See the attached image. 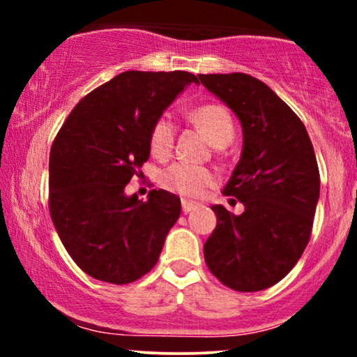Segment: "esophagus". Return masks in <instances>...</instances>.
<instances>
[{
	"mask_svg": "<svg viewBox=\"0 0 357 357\" xmlns=\"http://www.w3.org/2000/svg\"><path fill=\"white\" fill-rule=\"evenodd\" d=\"M181 206H183V211H184V213H190V211L195 210L196 206H198V203L190 202V199H183V202H181Z\"/></svg>",
	"mask_w": 357,
	"mask_h": 357,
	"instance_id": "1",
	"label": "esophagus"
}]
</instances>
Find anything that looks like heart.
I'll return each instance as SVG.
<instances>
[{
	"label": "heart",
	"instance_id": "heart-1",
	"mask_svg": "<svg viewBox=\"0 0 357 357\" xmlns=\"http://www.w3.org/2000/svg\"><path fill=\"white\" fill-rule=\"evenodd\" d=\"M191 121L199 126L215 146L223 147L235 136V124L231 114L220 104H203L192 109ZM176 126L167 116L159 117L151 127L149 147L158 159L169 158L174 149ZM161 183L166 190L183 196H199L210 184L215 183V173L208 167L190 162H174L161 174Z\"/></svg>",
	"mask_w": 357,
	"mask_h": 357
}]
</instances>
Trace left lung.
<instances>
[{"instance_id":"8db88e82","label":"left lung","mask_w":357,"mask_h":357,"mask_svg":"<svg viewBox=\"0 0 357 357\" xmlns=\"http://www.w3.org/2000/svg\"><path fill=\"white\" fill-rule=\"evenodd\" d=\"M198 79L236 114L243 130L240 161L223 195L243 203L245 211L233 215L213 204L216 228L204 243V260L223 285L258 292L280 282L309 243L321 191L317 159L305 126L264 82L247 73Z\"/></svg>"}]
</instances>
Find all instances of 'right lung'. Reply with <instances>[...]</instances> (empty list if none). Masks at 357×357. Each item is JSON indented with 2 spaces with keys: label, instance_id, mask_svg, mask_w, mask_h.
I'll return each mask as SVG.
<instances>
[{
  "label": "right lung",
  "instance_id": "obj_1",
  "mask_svg": "<svg viewBox=\"0 0 357 357\" xmlns=\"http://www.w3.org/2000/svg\"><path fill=\"white\" fill-rule=\"evenodd\" d=\"M191 82L196 75L181 70L119 73L73 107L53 141L52 221L97 280L124 285L146 275L181 215L173 192L153 190L142 202L124 190L149 159L151 127Z\"/></svg>",
  "mask_w": 357,
  "mask_h": 357
}]
</instances>
